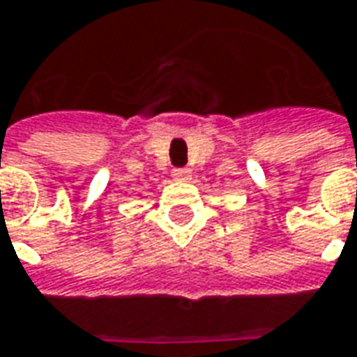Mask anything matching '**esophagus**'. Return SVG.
Listing matches in <instances>:
<instances>
[{"label":"esophagus","instance_id":"1","mask_svg":"<svg viewBox=\"0 0 357 357\" xmlns=\"http://www.w3.org/2000/svg\"><path fill=\"white\" fill-rule=\"evenodd\" d=\"M174 181H181V183H186L192 178V171L190 169H174L173 171Z\"/></svg>","mask_w":357,"mask_h":357}]
</instances>
